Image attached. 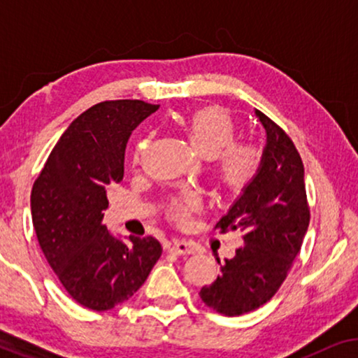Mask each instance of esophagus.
Returning a JSON list of instances; mask_svg holds the SVG:
<instances>
[{
	"mask_svg": "<svg viewBox=\"0 0 358 358\" xmlns=\"http://www.w3.org/2000/svg\"><path fill=\"white\" fill-rule=\"evenodd\" d=\"M168 251L171 254H178V256H185V254L197 252V244L192 241H179V239H176V241L169 243Z\"/></svg>",
	"mask_w": 358,
	"mask_h": 358,
	"instance_id": "34e87169",
	"label": "esophagus"
}]
</instances>
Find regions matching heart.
Here are the masks:
<instances>
[{
    "label": "heart",
    "instance_id": "obj_1",
    "mask_svg": "<svg viewBox=\"0 0 358 358\" xmlns=\"http://www.w3.org/2000/svg\"><path fill=\"white\" fill-rule=\"evenodd\" d=\"M190 143L200 155L213 159V174L224 187L243 189L256 178L262 166L261 145L236 138V122L222 107H202L180 122ZM148 140L136 143L134 164H140ZM199 208L197 195L182 192L169 200L168 213L176 222L185 223Z\"/></svg>",
    "mask_w": 358,
    "mask_h": 358
}]
</instances>
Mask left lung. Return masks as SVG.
<instances>
[{"label": "left lung", "mask_w": 358, "mask_h": 358, "mask_svg": "<svg viewBox=\"0 0 358 358\" xmlns=\"http://www.w3.org/2000/svg\"><path fill=\"white\" fill-rule=\"evenodd\" d=\"M256 117L267 131L262 166L215 224L222 233L239 229L243 244L233 259L218 261L222 275L199 293L205 305L224 316L257 310L275 295L310 224L301 156L285 130L261 110Z\"/></svg>", "instance_id": "obj_1"}]
</instances>
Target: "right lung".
I'll return each instance as SVG.
<instances>
[{
	"label": "right lung",
	"instance_id": "obj_1",
	"mask_svg": "<svg viewBox=\"0 0 358 358\" xmlns=\"http://www.w3.org/2000/svg\"><path fill=\"white\" fill-rule=\"evenodd\" d=\"M159 106L136 99L104 101L71 122L31 194L38 244L73 300L107 311L131 298L163 248L153 236L125 244L102 224L107 189L124 179L131 131Z\"/></svg>",
	"mask_w": 358,
	"mask_h": 358
}]
</instances>
